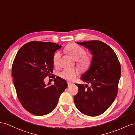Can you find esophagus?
<instances>
[{
  "instance_id": "34e87169",
  "label": "esophagus",
  "mask_w": 135,
  "mask_h": 135,
  "mask_svg": "<svg viewBox=\"0 0 135 135\" xmlns=\"http://www.w3.org/2000/svg\"><path fill=\"white\" fill-rule=\"evenodd\" d=\"M72 85H73V84L70 83H68V87H71Z\"/></svg>"
}]
</instances>
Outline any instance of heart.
I'll return each mask as SVG.
<instances>
[{
  "label": "heart",
  "mask_w": 135,
  "mask_h": 135,
  "mask_svg": "<svg viewBox=\"0 0 135 135\" xmlns=\"http://www.w3.org/2000/svg\"><path fill=\"white\" fill-rule=\"evenodd\" d=\"M65 50L73 58L78 60V64L83 68L86 69L89 67L91 63V59L89 55H84V50L80 46L75 44H70L65 48ZM61 56V52L57 51L53 56V63L55 65L58 64ZM59 76L69 81L74 80L78 75V72L74 69H64L59 73Z\"/></svg>",
  "instance_id": "heart-1"
}]
</instances>
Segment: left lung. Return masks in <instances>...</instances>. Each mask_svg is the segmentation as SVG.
Masks as SVG:
<instances>
[{"instance_id":"obj_1","label":"left lung","mask_w":135,"mask_h":135,"mask_svg":"<svg viewBox=\"0 0 135 135\" xmlns=\"http://www.w3.org/2000/svg\"><path fill=\"white\" fill-rule=\"evenodd\" d=\"M77 44L89 50L93 56L89 70L80 78L91 86L76 84L79 91L74 96V102L81 113L96 117L108 109L117 97L120 64L113 50L102 42L93 40Z\"/></svg>"}]
</instances>
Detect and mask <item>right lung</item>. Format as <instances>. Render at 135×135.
Returning a JSON list of instances; mask_svg holds the SVG:
<instances>
[{
  "label": "right lung",
  "instance_id": "1",
  "mask_svg": "<svg viewBox=\"0 0 135 135\" xmlns=\"http://www.w3.org/2000/svg\"><path fill=\"white\" fill-rule=\"evenodd\" d=\"M61 47L52 42L32 41L23 45L15 56L12 74L17 97L24 108L34 115L51 113L67 88L66 81L58 76L54 85L44 82L52 73L53 56Z\"/></svg>",
  "mask_w": 135,
  "mask_h": 135
}]
</instances>
